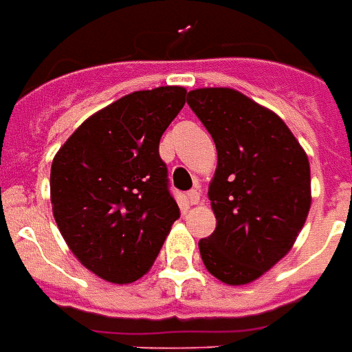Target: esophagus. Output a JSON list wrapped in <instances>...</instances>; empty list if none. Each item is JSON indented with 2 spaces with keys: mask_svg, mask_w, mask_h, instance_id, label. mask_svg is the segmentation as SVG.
I'll return each instance as SVG.
<instances>
[{
  "mask_svg": "<svg viewBox=\"0 0 352 352\" xmlns=\"http://www.w3.org/2000/svg\"><path fill=\"white\" fill-rule=\"evenodd\" d=\"M199 196H201V194H199V190H190L189 194H187V199H189V204L190 205H196L199 201Z\"/></svg>",
  "mask_w": 352,
  "mask_h": 352,
  "instance_id": "obj_1",
  "label": "esophagus"
}]
</instances>
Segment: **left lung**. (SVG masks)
<instances>
[{"instance_id":"left-lung-1","label":"left lung","mask_w":352,"mask_h":352,"mask_svg":"<svg viewBox=\"0 0 352 352\" xmlns=\"http://www.w3.org/2000/svg\"><path fill=\"white\" fill-rule=\"evenodd\" d=\"M187 103L218 151L209 185L216 229L199 254L220 282L245 285L291 251L307 220V154L282 118L234 89H196Z\"/></svg>"}]
</instances>
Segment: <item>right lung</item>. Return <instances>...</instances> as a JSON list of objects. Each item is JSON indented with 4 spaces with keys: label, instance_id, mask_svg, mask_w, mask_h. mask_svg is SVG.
Here are the masks:
<instances>
[{
    "label": "right lung",
    "instance_id": "obj_1",
    "mask_svg": "<svg viewBox=\"0 0 352 352\" xmlns=\"http://www.w3.org/2000/svg\"><path fill=\"white\" fill-rule=\"evenodd\" d=\"M185 94L184 87H158L120 98L87 118L52 160L58 229L76 258L107 282L142 278L179 218L160 138Z\"/></svg>",
    "mask_w": 352,
    "mask_h": 352
}]
</instances>
